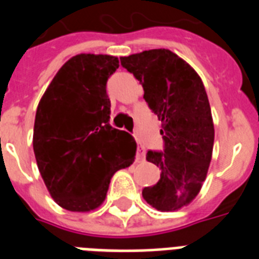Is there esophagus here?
Listing matches in <instances>:
<instances>
[{
	"mask_svg": "<svg viewBox=\"0 0 259 259\" xmlns=\"http://www.w3.org/2000/svg\"><path fill=\"white\" fill-rule=\"evenodd\" d=\"M144 158H145V148L141 144H138V146H137L136 159L137 161H142Z\"/></svg>",
	"mask_w": 259,
	"mask_h": 259,
	"instance_id": "1",
	"label": "esophagus"
}]
</instances>
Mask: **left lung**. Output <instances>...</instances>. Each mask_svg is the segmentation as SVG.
<instances>
[{"label":"left lung","instance_id":"obj_1","mask_svg":"<svg viewBox=\"0 0 259 259\" xmlns=\"http://www.w3.org/2000/svg\"><path fill=\"white\" fill-rule=\"evenodd\" d=\"M119 60L140 81L148 106L162 122L163 150L146 154L161 178L142 195L161 211L181 209L199 193L211 161L214 126L205 86L190 65L167 49Z\"/></svg>","mask_w":259,"mask_h":259}]
</instances>
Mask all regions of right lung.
Listing matches in <instances>:
<instances>
[{
	"label": "right lung",
	"mask_w": 259,
	"mask_h": 259,
	"mask_svg": "<svg viewBox=\"0 0 259 259\" xmlns=\"http://www.w3.org/2000/svg\"><path fill=\"white\" fill-rule=\"evenodd\" d=\"M118 58L78 54L58 70L39 101L33 149L50 195L70 211L104 202L113 174L134 161L137 144L110 121L108 78Z\"/></svg>",
	"instance_id": "1"
}]
</instances>
